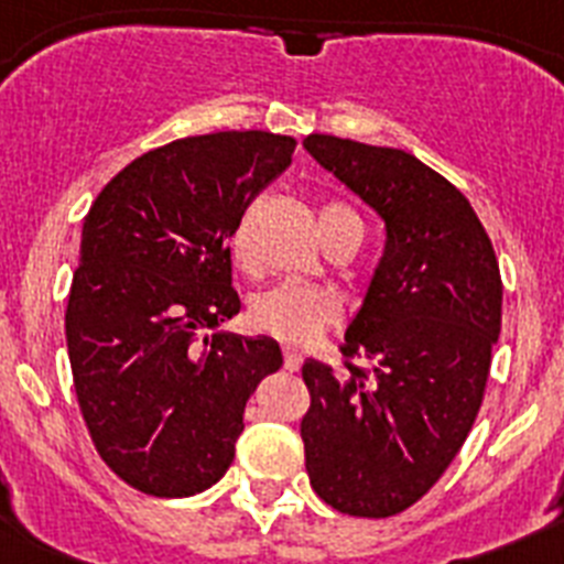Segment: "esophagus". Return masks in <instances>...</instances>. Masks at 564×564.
Listing matches in <instances>:
<instances>
[{
	"label": "esophagus",
	"instance_id": "34e87169",
	"mask_svg": "<svg viewBox=\"0 0 564 564\" xmlns=\"http://www.w3.org/2000/svg\"><path fill=\"white\" fill-rule=\"evenodd\" d=\"M282 356H285V370L296 372L299 367H302V352H299L296 347H285V350H282Z\"/></svg>",
	"mask_w": 564,
	"mask_h": 564
}]
</instances>
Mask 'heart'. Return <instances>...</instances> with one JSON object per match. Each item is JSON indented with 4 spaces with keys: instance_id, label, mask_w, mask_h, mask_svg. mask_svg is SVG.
Instances as JSON below:
<instances>
[{
    "instance_id": "1",
    "label": "heart",
    "mask_w": 564,
    "mask_h": 564,
    "mask_svg": "<svg viewBox=\"0 0 564 564\" xmlns=\"http://www.w3.org/2000/svg\"><path fill=\"white\" fill-rule=\"evenodd\" d=\"M336 212H347L341 206H327L322 208V220ZM231 253L239 265L248 262V246H246V231L239 228L234 234ZM338 318V302L333 293L322 291V288L299 285V282H279V285L259 291L248 305V322L253 330L276 336L282 341L293 344H307L316 336L327 330Z\"/></svg>"
}]
</instances>
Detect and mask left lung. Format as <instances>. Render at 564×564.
<instances>
[{
	"instance_id": "1",
	"label": "left lung",
	"mask_w": 564,
	"mask_h": 564,
	"mask_svg": "<svg viewBox=\"0 0 564 564\" xmlns=\"http://www.w3.org/2000/svg\"><path fill=\"white\" fill-rule=\"evenodd\" d=\"M305 149L387 226L344 333L347 372L302 367L313 491L341 514L381 520L421 500L471 432L500 336V265L471 203L415 154L336 134H307Z\"/></svg>"
}]
</instances>
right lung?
<instances>
[{"instance_id":"1","label":"right lung","mask_w":564,"mask_h":564,"mask_svg":"<svg viewBox=\"0 0 564 564\" xmlns=\"http://www.w3.org/2000/svg\"><path fill=\"white\" fill-rule=\"evenodd\" d=\"M291 134L214 132L141 154L84 217L67 352L101 460L152 497H192L234 460L257 383L282 367L268 336L217 327L239 313V220L291 166Z\"/></svg>"}]
</instances>
